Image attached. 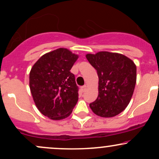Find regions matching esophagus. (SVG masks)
Returning <instances> with one entry per match:
<instances>
[{
    "label": "esophagus",
    "instance_id": "1",
    "mask_svg": "<svg viewBox=\"0 0 159 159\" xmlns=\"http://www.w3.org/2000/svg\"><path fill=\"white\" fill-rule=\"evenodd\" d=\"M87 85H84L83 87H81V90L83 91V92H84V91L87 90Z\"/></svg>",
    "mask_w": 159,
    "mask_h": 159
}]
</instances>
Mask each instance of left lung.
<instances>
[{"instance_id": "1", "label": "left lung", "mask_w": 159, "mask_h": 159, "mask_svg": "<svg viewBox=\"0 0 159 159\" xmlns=\"http://www.w3.org/2000/svg\"><path fill=\"white\" fill-rule=\"evenodd\" d=\"M87 61L97 71L98 95L90 104L95 114L113 117L125 109L131 101L137 79L136 65L119 53L99 52L86 54Z\"/></svg>"}]
</instances>
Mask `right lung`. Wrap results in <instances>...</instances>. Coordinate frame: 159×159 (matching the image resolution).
Wrapping results in <instances>:
<instances>
[{"instance_id":"obj_1","label":"right lung","mask_w":159,"mask_h":159,"mask_svg":"<svg viewBox=\"0 0 159 159\" xmlns=\"http://www.w3.org/2000/svg\"><path fill=\"white\" fill-rule=\"evenodd\" d=\"M78 58L69 49L60 48L43 55L30 72L33 99L41 114L61 120L72 114L78 99V87L70 72Z\"/></svg>"}]
</instances>
